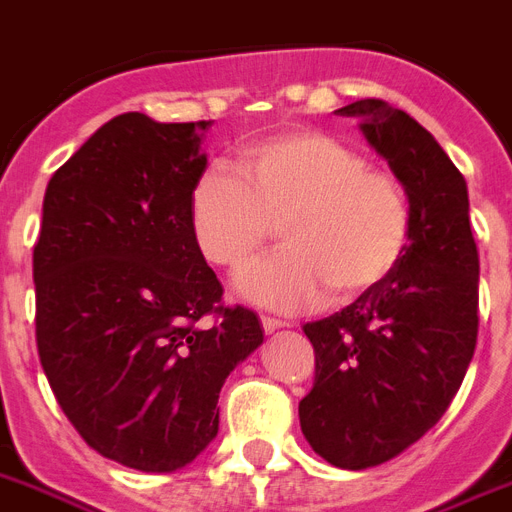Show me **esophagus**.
Here are the masks:
<instances>
[{"label":"esophagus","mask_w":512,"mask_h":512,"mask_svg":"<svg viewBox=\"0 0 512 512\" xmlns=\"http://www.w3.org/2000/svg\"><path fill=\"white\" fill-rule=\"evenodd\" d=\"M260 323H263L265 334H273V331H278V328L289 326V323L278 321V318H270V315H263V318H260Z\"/></svg>","instance_id":"1"}]
</instances>
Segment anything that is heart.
<instances>
[{
  "instance_id": "1",
  "label": "heart",
  "mask_w": 512,
  "mask_h": 512,
  "mask_svg": "<svg viewBox=\"0 0 512 512\" xmlns=\"http://www.w3.org/2000/svg\"><path fill=\"white\" fill-rule=\"evenodd\" d=\"M239 176L210 168L189 197L197 247L239 276L273 242L286 249L242 278L255 305L297 313L373 292L400 268L413 236L407 186L392 170L368 165L347 141L313 128L252 141Z\"/></svg>"
}]
</instances>
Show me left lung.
Wrapping results in <instances>:
<instances>
[{"mask_svg":"<svg viewBox=\"0 0 512 512\" xmlns=\"http://www.w3.org/2000/svg\"><path fill=\"white\" fill-rule=\"evenodd\" d=\"M336 112L363 120L413 205L400 268L342 313L302 328L315 350L302 434L331 465L363 471L418 442L458 394L479 336V249L463 173L418 120L384 99Z\"/></svg>","mask_w":512,"mask_h":512,"instance_id":"left-lung-1","label":"left lung"}]
</instances>
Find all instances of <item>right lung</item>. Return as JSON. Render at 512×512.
<instances>
[{
  "label": "right lung",
  "instance_id": "add662e5",
  "mask_svg": "<svg viewBox=\"0 0 512 512\" xmlns=\"http://www.w3.org/2000/svg\"><path fill=\"white\" fill-rule=\"evenodd\" d=\"M207 120L123 112L54 170L33 247L41 368L83 442L147 473L197 458L218 394L263 344L252 310L223 305L189 197Z\"/></svg>",
  "mask_w": 512,
  "mask_h": 512
}]
</instances>
